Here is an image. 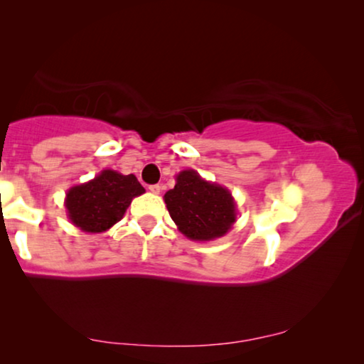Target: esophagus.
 Wrapping results in <instances>:
<instances>
[{
	"label": "esophagus",
	"instance_id": "34e87169",
	"mask_svg": "<svg viewBox=\"0 0 364 364\" xmlns=\"http://www.w3.org/2000/svg\"><path fill=\"white\" fill-rule=\"evenodd\" d=\"M149 191H151L152 194H159L160 193V186H159V184H151Z\"/></svg>",
	"mask_w": 364,
	"mask_h": 364
}]
</instances>
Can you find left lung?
<instances>
[{
	"label": "left lung",
	"instance_id": "8db88e82",
	"mask_svg": "<svg viewBox=\"0 0 364 364\" xmlns=\"http://www.w3.org/2000/svg\"><path fill=\"white\" fill-rule=\"evenodd\" d=\"M164 199L178 230L193 241L225 236L236 221V204L230 191L205 181L194 170H183Z\"/></svg>",
	"mask_w": 364,
	"mask_h": 364
}]
</instances>
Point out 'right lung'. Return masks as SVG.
Segmentation results:
<instances>
[{"label":"right lung","instance_id":"right-lung-1","mask_svg":"<svg viewBox=\"0 0 364 364\" xmlns=\"http://www.w3.org/2000/svg\"><path fill=\"white\" fill-rule=\"evenodd\" d=\"M144 188L134 175L102 170L95 180L69 189L65 208L73 225L85 232H102L120 221Z\"/></svg>","mask_w":364,"mask_h":364}]
</instances>
